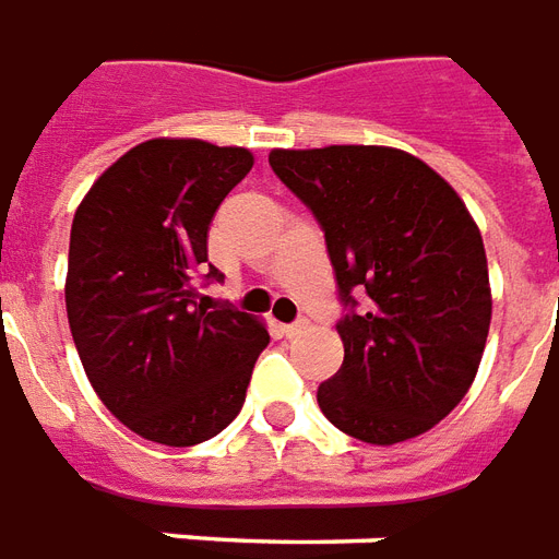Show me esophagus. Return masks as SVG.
Instances as JSON below:
<instances>
[{"mask_svg": "<svg viewBox=\"0 0 559 559\" xmlns=\"http://www.w3.org/2000/svg\"><path fill=\"white\" fill-rule=\"evenodd\" d=\"M309 328V321L307 319H297V321H292V324H283V336H288V340H292V336H300V333H304V330Z\"/></svg>", "mask_w": 559, "mask_h": 559, "instance_id": "esophagus-1", "label": "esophagus"}]
</instances>
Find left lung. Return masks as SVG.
I'll use <instances>...</instances> for the list:
<instances>
[{
	"mask_svg": "<svg viewBox=\"0 0 559 559\" xmlns=\"http://www.w3.org/2000/svg\"><path fill=\"white\" fill-rule=\"evenodd\" d=\"M267 160L319 219L345 307V360L319 386L324 417L378 447L429 431L474 384L491 324L474 217L441 175L399 148H276Z\"/></svg>",
	"mask_w": 559,
	"mask_h": 559,
	"instance_id": "8db88e82",
	"label": "left lung"
}]
</instances>
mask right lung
Here are the masks:
<instances>
[{"mask_svg":"<svg viewBox=\"0 0 559 559\" xmlns=\"http://www.w3.org/2000/svg\"><path fill=\"white\" fill-rule=\"evenodd\" d=\"M252 169L247 148L148 140L118 157L76 207L64 307L100 402L130 431L193 447L238 417L267 330L199 297L207 226Z\"/></svg>","mask_w":559,"mask_h":559,"instance_id":"right-lung-1","label":"right lung"}]
</instances>
